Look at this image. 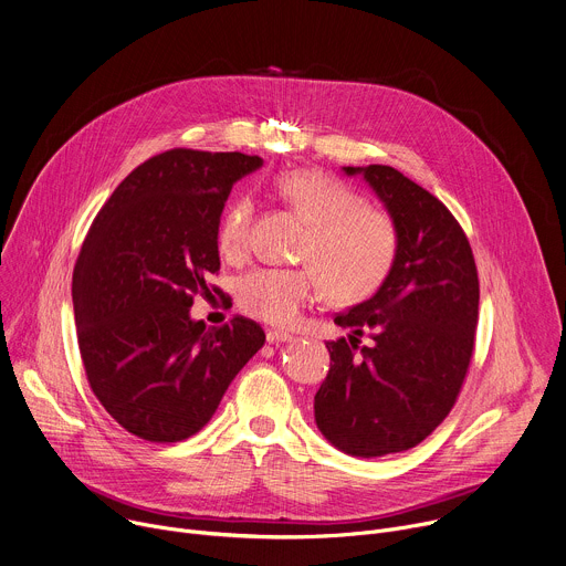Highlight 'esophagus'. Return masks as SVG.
I'll use <instances>...</instances> for the list:
<instances>
[{
	"label": "esophagus",
	"mask_w": 566,
	"mask_h": 566,
	"mask_svg": "<svg viewBox=\"0 0 566 566\" xmlns=\"http://www.w3.org/2000/svg\"><path fill=\"white\" fill-rule=\"evenodd\" d=\"M266 340H269L271 345H275V343H291L293 336H291L289 332H282V329H269V332H266Z\"/></svg>",
	"instance_id": "obj_1"
}]
</instances>
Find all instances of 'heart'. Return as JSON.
Returning <instances> with one entry per match:
<instances>
[{"label": "heart", "instance_id": "obj_1", "mask_svg": "<svg viewBox=\"0 0 566 566\" xmlns=\"http://www.w3.org/2000/svg\"><path fill=\"white\" fill-rule=\"evenodd\" d=\"M275 192L306 223L297 260L308 266H269L241 277L237 300L249 315L284 327L315 300L319 286L336 302H356L382 284L398 251V228L389 212L317 170L282 172ZM251 214L249 199L230 203L217 230L223 255H244Z\"/></svg>", "mask_w": 566, "mask_h": 566}]
</instances>
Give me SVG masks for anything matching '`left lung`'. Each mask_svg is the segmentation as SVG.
Masks as SVG:
<instances>
[{
	"label": "left lung",
	"mask_w": 566,
	"mask_h": 566,
	"mask_svg": "<svg viewBox=\"0 0 566 566\" xmlns=\"http://www.w3.org/2000/svg\"><path fill=\"white\" fill-rule=\"evenodd\" d=\"M343 172L382 201L398 251L378 291L336 315L352 334L327 343L332 369L313 410L332 446L371 459L419 446L450 415L474 347L479 280L468 237L434 195L389 166Z\"/></svg>",
	"instance_id": "1"
}]
</instances>
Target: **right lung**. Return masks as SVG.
<instances>
[{
	"mask_svg": "<svg viewBox=\"0 0 566 566\" xmlns=\"http://www.w3.org/2000/svg\"><path fill=\"white\" fill-rule=\"evenodd\" d=\"M264 160L241 151L170 149L109 197L73 269V313L87 380L132 434L177 443L214 415L264 345L258 322L206 329L192 297L219 271L217 230L232 186Z\"/></svg>",
	"mask_w": 566,
	"mask_h": 566,
	"instance_id": "right-lung-1",
	"label": "right lung"
}]
</instances>
